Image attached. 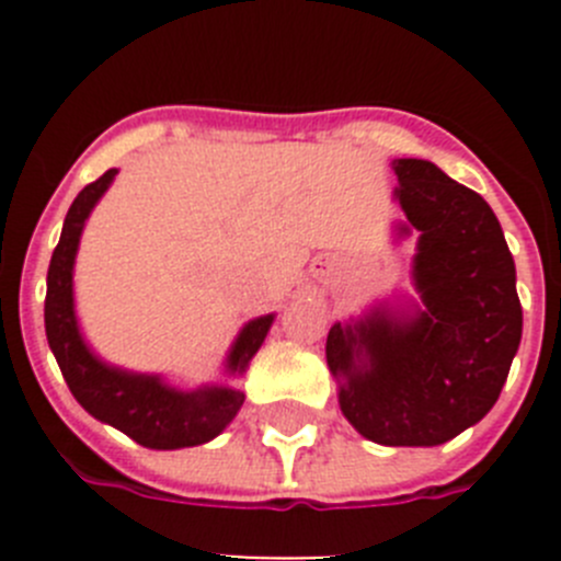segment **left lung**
<instances>
[{"mask_svg": "<svg viewBox=\"0 0 561 561\" xmlns=\"http://www.w3.org/2000/svg\"><path fill=\"white\" fill-rule=\"evenodd\" d=\"M415 238L413 291L336 320L325 359L342 415L381 447H438L494 408L523 336L517 270L480 193L427 160H393Z\"/></svg>", "mask_w": 561, "mask_h": 561, "instance_id": "obj_1", "label": "left lung"}]
</instances>
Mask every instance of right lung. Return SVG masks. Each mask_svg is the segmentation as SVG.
Returning <instances> with one entry per match:
<instances>
[{
	"label": "right lung",
	"instance_id": "1",
	"mask_svg": "<svg viewBox=\"0 0 561 561\" xmlns=\"http://www.w3.org/2000/svg\"><path fill=\"white\" fill-rule=\"evenodd\" d=\"M117 168L83 187L64 219L61 238L47 270L44 329L49 351L67 379L69 390L89 415L121 430L148 449H185L207 444L238 415L244 393L232 385H202L182 390L162 374H137L101 359L89 348L76 314V257L83 227L103 193L112 187ZM275 314L255 317L241 325L225 359V376H244L252 356L264 345Z\"/></svg>",
	"mask_w": 561,
	"mask_h": 561
}]
</instances>
